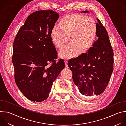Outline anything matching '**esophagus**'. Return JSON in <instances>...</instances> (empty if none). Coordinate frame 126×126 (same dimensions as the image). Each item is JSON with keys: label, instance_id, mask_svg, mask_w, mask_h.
I'll return each mask as SVG.
<instances>
[{"label": "esophagus", "instance_id": "1", "mask_svg": "<svg viewBox=\"0 0 126 126\" xmlns=\"http://www.w3.org/2000/svg\"><path fill=\"white\" fill-rule=\"evenodd\" d=\"M65 66L66 67H68V64H67V61L65 60Z\"/></svg>", "mask_w": 126, "mask_h": 126}]
</instances>
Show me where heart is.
Returning <instances> with one entry per match:
<instances>
[{"label":"heart","mask_w":126,"mask_h":126,"mask_svg":"<svg viewBox=\"0 0 126 126\" xmlns=\"http://www.w3.org/2000/svg\"><path fill=\"white\" fill-rule=\"evenodd\" d=\"M98 32L97 24L93 18L73 13L66 15L59 20L58 27L54 26L51 31L50 37L53 44L61 49L68 38L69 44L59 52L64 59L74 58L93 45Z\"/></svg>","instance_id":"heart-1"}]
</instances>
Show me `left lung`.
<instances>
[{
    "label": "left lung",
    "mask_w": 126,
    "mask_h": 126,
    "mask_svg": "<svg viewBox=\"0 0 126 126\" xmlns=\"http://www.w3.org/2000/svg\"><path fill=\"white\" fill-rule=\"evenodd\" d=\"M88 11H82L88 13ZM98 39L87 53L68 61L72 78L81 94L99 95L108 84L113 71L114 52L108 33L98 18Z\"/></svg>",
    "instance_id": "left-lung-1"
}]
</instances>
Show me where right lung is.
Listing matches in <instances>:
<instances>
[{
	"label": "right lung",
	"mask_w": 126,
	"mask_h": 126,
	"mask_svg": "<svg viewBox=\"0 0 126 126\" xmlns=\"http://www.w3.org/2000/svg\"><path fill=\"white\" fill-rule=\"evenodd\" d=\"M58 18L53 10L35 11L28 16L14 39L12 61L15 81L32 101L42 102L48 97L53 82L65 68L62 59L56 61L57 52L50 37Z\"/></svg>",
	"instance_id": "obj_1"
}]
</instances>
